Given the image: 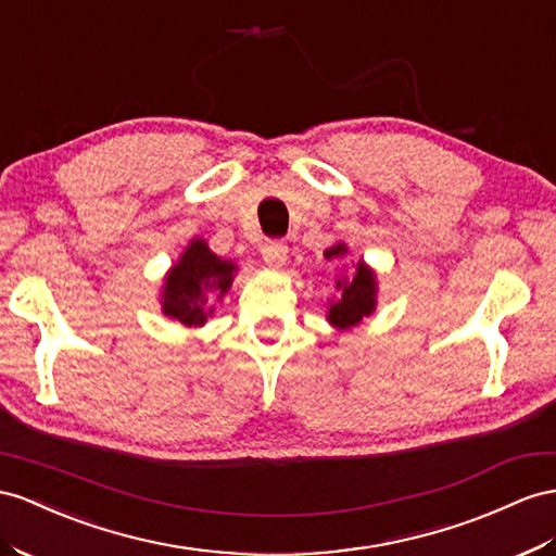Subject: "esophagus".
<instances>
[{
  "label": "esophagus",
  "mask_w": 556,
  "mask_h": 556,
  "mask_svg": "<svg viewBox=\"0 0 556 556\" xmlns=\"http://www.w3.org/2000/svg\"><path fill=\"white\" fill-rule=\"evenodd\" d=\"M261 255L267 267H281L289 258V249L287 244H281V241H267L261 249Z\"/></svg>",
  "instance_id": "esophagus-1"
}]
</instances>
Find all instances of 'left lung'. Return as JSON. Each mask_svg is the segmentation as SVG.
<instances>
[{
	"mask_svg": "<svg viewBox=\"0 0 556 556\" xmlns=\"http://www.w3.org/2000/svg\"><path fill=\"white\" fill-rule=\"evenodd\" d=\"M348 253L345 244H336L331 249H326L324 255L326 258H343ZM378 283L376 275L371 267H366L362 261L357 263V269H354L352 279H336V289L338 298L329 307V321L336 326V329L345 331L352 329V326L362 324L364 317L371 315L376 309V293H378Z\"/></svg>",
	"mask_w": 556,
	"mask_h": 556,
	"instance_id": "obj_1",
	"label": "left lung"
}]
</instances>
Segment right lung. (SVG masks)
<instances>
[{
	"mask_svg": "<svg viewBox=\"0 0 556 556\" xmlns=\"http://www.w3.org/2000/svg\"><path fill=\"white\" fill-rule=\"evenodd\" d=\"M237 265L223 261L204 239H192L180 253V261L168 269L162 289V312L185 326H202L213 315L208 291L223 298L232 287Z\"/></svg>",
	"mask_w": 556,
	"mask_h": 556,
	"instance_id": "right-lung-1",
	"label": "right lung"
}]
</instances>
